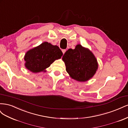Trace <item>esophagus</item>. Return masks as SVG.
<instances>
[{
    "mask_svg": "<svg viewBox=\"0 0 128 128\" xmlns=\"http://www.w3.org/2000/svg\"><path fill=\"white\" fill-rule=\"evenodd\" d=\"M66 50H65V49H64V50H62V52L63 54H64V53L66 52Z\"/></svg>",
    "mask_w": 128,
    "mask_h": 128,
    "instance_id": "obj_1",
    "label": "esophagus"
}]
</instances>
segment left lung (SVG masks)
<instances>
[{
    "mask_svg": "<svg viewBox=\"0 0 128 128\" xmlns=\"http://www.w3.org/2000/svg\"><path fill=\"white\" fill-rule=\"evenodd\" d=\"M62 60L69 75L79 82H86L91 79L98 68L94 54L80 44L77 45L75 49H68L64 54Z\"/></svg>",
    "mask_w": 128,
    "mask_h": 128,
    "instance_id": "left-lung-1",
    "label": "left lung"
}]
</instances>
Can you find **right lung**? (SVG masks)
I'll return each mask as SVG.
<instances>
[{
    "mask_svg": "<svg viewBox=\"0 0 128 128\" xmlns=\"http://www.w3.org/2000/svg\"><path fill=\"white\" fill-rule=\"evenodd\" d=\"M63 53L56 45L45 42L31 49L24 56L25 67L34 73L45 71L56 60L61 58Z\"/></svg>",
    "mask_w": 128,
    "mask_h": 128,
    "instance_id": "obj_1",
    "label": "right lung"
}]
</instances>
